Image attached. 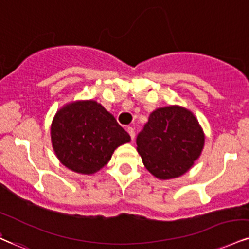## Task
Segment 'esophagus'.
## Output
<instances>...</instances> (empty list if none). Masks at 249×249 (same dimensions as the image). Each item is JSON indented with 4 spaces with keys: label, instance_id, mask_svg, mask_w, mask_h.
<instances>
[{
    "label": "esophagus",
    "instance_id": "34e87169",
    "mask_svg": "<svg viewBox=\"0 0 249 249\" xmlns=\"http://www.w3.org/2000/svg\"><path fill=\"white\" fill-rule=\"evenodd\" d=\"M127 132H128V134H130L131 139L134 140V138H136V133H134L133 127H127Z\"/></svg>",
    "mask_w": 249,
    "mask_h": 249
}]
</instances>
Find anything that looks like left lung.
<instances>
[{
	"label": "left lung",
	"instance_id": "obj_1",
	"mask_svg": "<svg viewBox=\"0 0 249 249\" xmlns=\"http://www.w3.org/2000/svg\"><path fill=\"white\" fill-rule=\"evenodd\" d=\"M198 119L187 107H158L137 137V151L143 166L159 179L182 176L194 166L204 147Z\"/></svg>",
	"mask_w": 249,
	"mask_h": 249
}]
</instances>
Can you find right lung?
I'll list each match as a JSON object with an SVG mask.
<instances>
[{
	"mask_svg": "<svg viewBox=\"0 0 249 249\" xmlns=\"http://www.w3.org/2000/svg\"><path fill=\"white\" fill-rule=\"evenodd\" d=\"M51 140L59 161L73 172L91 175L103 168L113 152L131 137L102 104L74 101L56 111Z\"/></svg>",
	"mask_w": 249,
	"mask_h": 249,
	"instance_id": "obj_1",
	"label": "right lung"
}]
</instances>
